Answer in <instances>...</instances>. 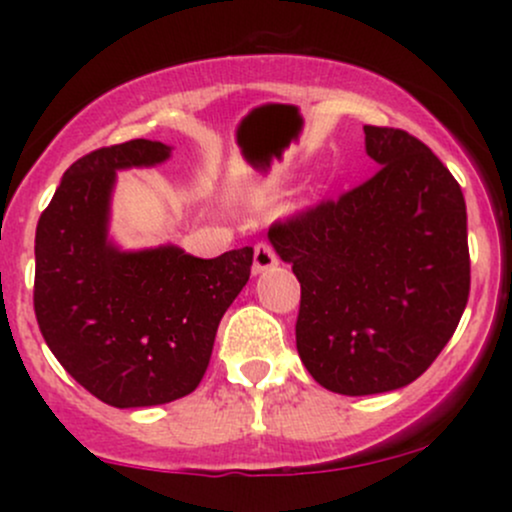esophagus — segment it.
<instances>
[{
	"label": "esophagus",
	"mask_w": 512,
	"mask_h": 512,
	"mask_svg": "<svg viewBox=\"0 0 512 512\" xmlns=\"http://www.w3.org/2000/svg\"><path fill=\"white\" fill-rule=\"evenodd\" d=\"M276 264H279V255H276L272 243H267V240H260V243L255 245V262H252V269H255V274L267 272V269L276 267Z\"/></svg>",
	"instance_id": "obj_1"
}]
</instances>
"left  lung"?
Wrapping results in <instances>:
<instances>
[{"instance_id":"left-lung-1","label":"left lung","mask_w":512,"mask_h":512,"mask_svg":"<svg viewBox=\"0 0 512 512\" xmlns=\"http://www.w3.org/2000/svg\"><path fill=\"white\" fill-rule=\"evenodd\" d=\"M378 170L269 228L301 281L296 349L339 395L414 383L455 334L469 298L460 182L414 134L366 125Z\"/></svg>"}]
</instances>
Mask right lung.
Returning <instances> with one entry per match:
<instances>
[{"instance_id":"add662e5","label":"right lung","mask_w":512,"mask_h":512,"mask_svg":"<svg viewBox=\"0 0 512 512\" xmlns=\"http://www.w3.org/2000/svg\"><path fill=\"white\" fill-rule=\"evenodd\" d=\"M170 146H103L67 168L35 228L33 308L45 344L93 397L117 409L190 395L216 330L250 279L252 248L199 260L180 248L122 252L108 240L115 170L156 166Z\"/></svg>"}]
</instances>
